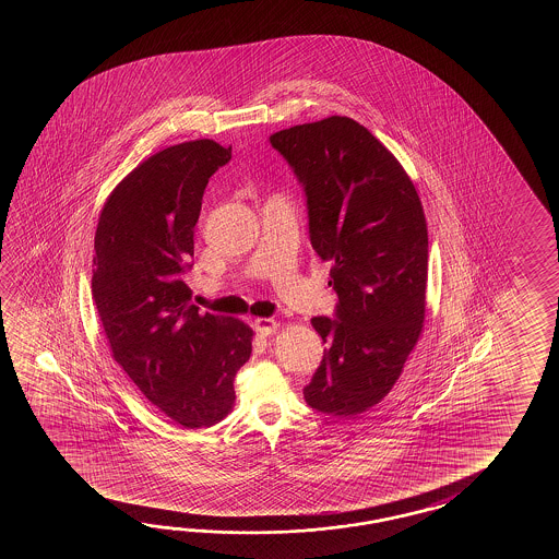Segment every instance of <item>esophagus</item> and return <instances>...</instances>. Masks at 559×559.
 <instances>
[{"instance_id":"1","label":"esophagus","mask_w":559,"mask_h":559,"mask_svg":"<svg viewBox=\"0 0 559 559\" xmlns=\"http://www.w3.org/2000/svg\"><path fill=\"white\" fill-rule=\"evenodd\" d=\"M253 328H255V332L260 333V335L267 337V335L277 332L280 321L274 320V318H258V320L253 321Z\"/></svg>"}]
</instances>
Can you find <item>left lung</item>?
<instances>
[{
	"mask_svg": "<svg viewBox=\"0 0 559 559\" xmlns=\"http://www.w3.org/2000/svg\"><path fill=\"white\" fill-rule=\"evenodd\" d=\"M306 188L309 238L332 262L337 320L313 318L328 352L304 390L328 416L392 392L426 320L428 224L397 157L356 119L332 116L270 138Z\"/></svg>",
	"mask_w": 559,
	"mask_h": 559,
	"instance_id": "1",
	"label": "left lung"
}]
</instances>
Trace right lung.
<instances>
[{
    "instance_id": "1",
    "label": "right lung",
    "mask_w": 559,
    "mask_h": 559,
    "mask_svg": "<svg viewBox=\"0 0 559 559\" xmlns=\"http://www.w3.org/2000/svg\"><path fill=\"white\" fill-rule=\"evenodd\" d=\"M231 147L214 140L169 145L133 167L107 195L94 239V294L111 356L138 390L186 429L234 409V380L253 330L200 313L181 274L193 258L203 190Z\"/></svg>"
}]
</instances>
